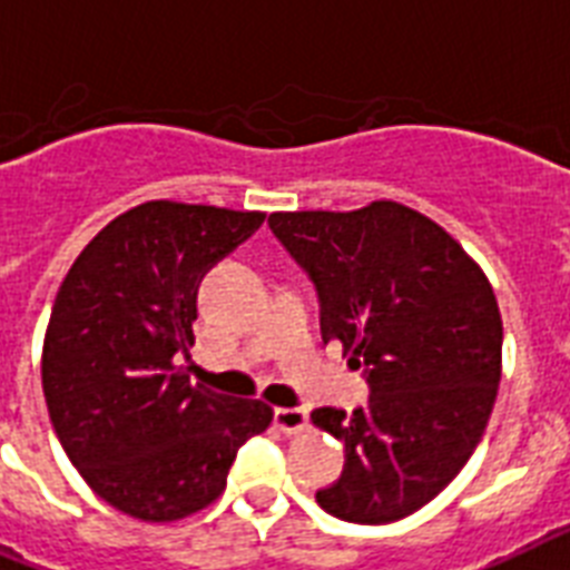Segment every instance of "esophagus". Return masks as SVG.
Segmentation results:
<instances>
[{"label": "esophagus", "instance_id": "34e87169", "mask_svg": "<svg viewBox=\"0 0 570 570\" xmlns=\"http://www.w3.org/2000/svg\"><path fill=\"white\" fill-rule=\"evenodd\" d=\"M309 424V410L304 406H277L275 410V428L284 433H301Z\"/></svg>", "mask_w": 570, "mask_h": 570}]
</instances>
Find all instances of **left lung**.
<instances>
[{
  "label": "left lung",
  "instance_id": "1",
  "mask_svg": "<svg viewBox=\"0 0 570 570\" xmlns=\"http://www.w3.org/2000/svg\"><path fill=\"white\" fill-rule=\"evenodd\" d=\"M269 228L316 286L322 340L363 368L368 404L322 406L345 445L318 507L351 524L413 515L483 436L501 383V309L480 266L433 219L397 202L351 213H272Z\"/></svg>",
  "mask_w": 570,
  "mask_h": 570
}]
</instances>
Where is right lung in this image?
I'll list each match as a JSON object with an SVG mask.
<instances>
[{"label": "right lung", "mask_w": 570, "mask_h": 570, "mask_svg": "<svg viewBox=\"0 0 570 570\" xmlns=\"http://www.w3.org/2000/svg\"><path fill=\"white\" fill-rule=\"evenodd\" d=\"M266 213L146 202L90 239L43 342V395L69 462L114 510L178 521L225 489L272 406L189 381L198 286Z\"/></svg>", "instance_id": "right-lung-1"}]
</instances>
